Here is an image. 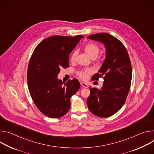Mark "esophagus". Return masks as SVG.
<instances>
[{
    "label": "esophagus",
    "mask_w": 154,
    "mask_h": 154,
    "mask_svg": "<svg viewBox=\"0 0 154 154\" xmlns=\"http://www.w3.org/2000/svg\"><path fill=\"white\" fill-rule=\"evenodd\" d=\"M80 84H81L82 86L83 87V88H88V85L86 83H85L84 82H81Z\"/></svg>",
    "instance_id": "34e87169"
}]
</instances>
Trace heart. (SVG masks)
<instances>
[{"label": "heart", "instance_id": "obj_1", "mask_svg": "<svg viewBox=\"0 0 154 154\" xmlns=\"http://www.w3.org/2000/svg\"><path fill=\"white\" fill-rule=\"evenodd\" d=\"M85 52L91 58H94V57H97L98 55L99 51H100V48L99 47L96 45L94 43H88L85 45ZM77 55V52L76 51H74V52L72 54V55L71 57V61H74L75 60L76 56ZM92 69L90 68H87L85 69H83L82 71H79L77 74L79 77L83 79H86L88 77L89 74L92 72Z\"/></svg>", "mask_w": 154, "mask_h": 154}]
</instances>
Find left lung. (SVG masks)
<instances>
[{"label": "left lung", "mask_w": 154, "mask_h": 154, "mask_svg": "<svg viewBox=\"0 0 154 154\" xmlns=\"http://www.w3.org/2000/svg\"><path fill=\"white\" fill-rule=\"evenodd\" d=\"M87 38L103 43L106 51L102 66L92 77L97 80L103 77V86L100 89L90 88L87 105L93 115L109 117L121 108L128 94L132 74L130 58L123 44L110 34L96 33Z\"/></svg>", "instance_id": "obj_1"}]
</instances>
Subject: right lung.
<instances>
[{
  "label": "right lung",
  "instance_id": "right-lung-1",
  "mask_svg": "<svg viewBox=\"0 0 154 154\" xmlns=\"http://www.w3.org/2000/svg\"><path fill=\"white\" fill-rule=\"evenodd\" d=\"M83 38L50 36L39 44L30 58L27 71L29 92L39 111L49 118H58L66 114L71 96L80 88L77 79L63 83L57 77L61 67L69 66V54Z\"/></svg>",
  "mask_w": 154,
  "mask_h": 154
}]
</instances>
